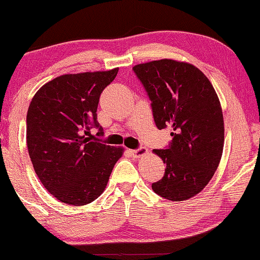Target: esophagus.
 <instances>
[{"label": "esophagus", "mask_w": 260, "mask_h": 260, "mask_svg": "<svg viewBox=\"0 0 260 260\" xmlns=\"http://www.w3.org/2000/svg\"><path fill=\"white\" fill-rule=\"evenodd\" d=\"M131 155H133L134 157H141L143 156V155H146L148 153L147 148H138V149H134V150H130Z\"/></svg>", "instance_id": "34e87169"}]
</instances>
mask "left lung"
<instances>
[{"label": "left lung", "mask_w": 260, "mask_h": 260, "mask_svg": "<svg viewBox=\"0 0 260 260\" xmlns=\"http://www.w3.org/2000/svg\"><path fill=\"white\" fill-rule=\"evenodd\" d=\"M151 101L157 129L172 127L168 149L153 153L166 165L162 179L151 184L168 201L190 200L209 184L220 164L224 123L220 99L197 67L159 59L134 67Z\"/></svg>", "instance_id": "8db88e82"}]
</instances>
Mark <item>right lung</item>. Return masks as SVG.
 I'll use <instances>...</instances> for the list:
<instances>
[{
    "mask_svg": "<svg viewBox=\"0 0 260 260\" xmlns=\"http://www.w3.org/2000/svg\"><path fill=\"white\" fill-rule=\"evenodd\" d=\"M106 72L64 74L40 87L27 111L26 141L39 180L53 197L69 205L95 201L109 183L123 147L90 140L100 94L117 76Z\"/></svg>",
    "mask_w": 260,
    "mask_h": 260,
    "instance_id": "right-lung-1",
    "label": "right lung"
}]
</instances>
